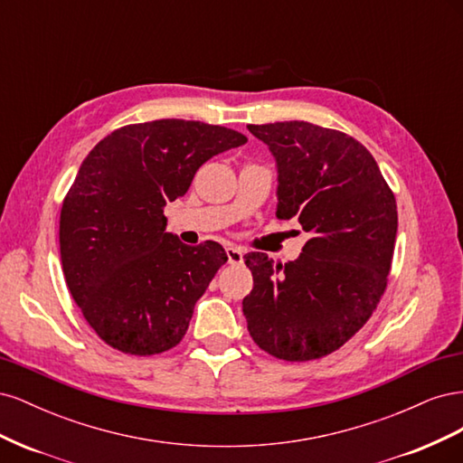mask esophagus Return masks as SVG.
I'll use <instances>...</instances> for the list:
<instances>
[{
    "instance_id": "1",
    "label": "esophagus",
    "mask_w": 463,
    "mask_h": 463,
    "mask_svg": "<svg viewBox=\"0 0 463 463\" xmlns=\"http://www.w3.org/2000/svg\"><path fill=\"white\" fill-rule=\"evenodd\" d=\"M226 255H228V262L230 264H241L243 262V250L241 249L228 247L226 249Z\"/></svg>"
}]
</instances>
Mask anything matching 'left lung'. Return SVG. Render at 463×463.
<instances>
[{
	"label": "left lung",
	"instance_id": "obj_1",
	"mask_svg": "<svg viewBox=\"0 0 463 463\" xmlns=\"http://www.w3.org/2000/svg\"><path fill=\"white\" fill-rule=\"evenodd\" d=\"M276 160V216L311 233L298 260L245 255L243 315L255 344L286 361L325 357L365 325L386 289L398 210L371 152L309 121L247 125Z\"/></svg>",
	"mask_w": 463,
	"mask_h": 463
}]
</instances>
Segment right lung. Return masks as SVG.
I'll use <instances>...</instances> for the list:
<instances>
[{
	"label": "right lung",
	"mask_w": 463,
	"mask_h": 463,
	"mask_svg": "<svg viewBox=\"0 0 463 463\" xmlns=\"http://www.w3.org/2000/svg\"><path fill=\"white\" fill-rule=\"evenodd\" d=\"M247 137L220 125L156 119L125 125L82 160L60 216L69 291L114 349L154 355L184 338L194 303L228 260L165 232L164 206L184 197L199 167Z\"/></svg>",
	"instance_id": "right-lung-1"
}]
</instances>
